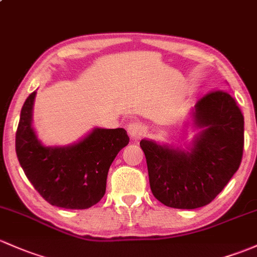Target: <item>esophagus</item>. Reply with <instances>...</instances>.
<instances>
[{"mask_svg": "<svg viewBox=\"0 0 257 257\" xmlns=\"http://www.w3.org/2000/svg\"><path fill=\"white\" fill-rule=\"evenodd\" d=\"M126 132H128V136L132 138V139H138L140 136H142V125L139 123H131L126 126Z\"/></svg>", "mask_w": 257, "mask_h": 257, "instance_id": "esophagus-1", "label": "esophagus"}]
</instances>
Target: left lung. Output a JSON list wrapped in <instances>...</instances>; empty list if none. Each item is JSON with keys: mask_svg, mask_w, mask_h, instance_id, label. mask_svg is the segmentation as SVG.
<instances>
[{"mask_svg": "<svg viewBox=\"0 0 257 257\" xmlns=\"http://www.w3.org/2000/svg\"><path fill=\"white\" fill-rule=\"evenodd\" d=\"M190 119L186 124L198 132L185 148L140 142L154 197L178 209L209 204L237 171L244 148V117L226 91L199 99Z\"/></svg>", "mask_w": 257, "mask_h": 257, "instance_id": "8db88e82", "label": "left lung"}]
</instances>
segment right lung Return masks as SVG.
Returning <instances> with one entry per match:
<instances>
[{
  "label": "right lung",
  "mask_w": 257,
  "mask_h": 257,
  "mask_svg": "<svg viewBox=\"0 0 257 257\" xmlns=\"http://www.w3.org/2000/svg\"><path fill=\"white\" fill-rule=\"evenodd\" d=\"M37 92L29 94L21 110L16 153L27 178L51 206L87 209L106 193L107 175L129 137L123 128H93L82 139L65 147H47L33 128Z\"/></svg>",
  "instance_id": "1"
}]
</instances>
